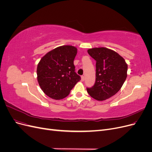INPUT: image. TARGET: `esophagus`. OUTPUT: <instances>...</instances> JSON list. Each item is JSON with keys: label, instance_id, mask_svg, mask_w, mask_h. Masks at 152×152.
Masks as SVG:
<instances>
[{"label": "esophagus", "instance_id": "esophagus-1", "mask_svg": "<svg viewBox=\"0 0 152 152\" xmlns=\"http://www.w3.org/2000/svg\"><path fill=\"white\" fill-rule=\"evenodd\" d=\"M81 80L83 82L84 80V75H82V76H81Z\"/></svg>", "mask_w": 152, "mask_h": 152}]
</instances>
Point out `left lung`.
<instances>
[{
  "label": "left lung",
  "instance_id": "8db88e82",
  "mask_svg": "<svg viewBox=\"0 0 152 152\" xmlns=\"http://www.w3.org/2000/svg\"><path fill=\"white\" fill-rule=\"evenodd\" d=\"M87 53L96 61V82L87 91L92 98L104 101L121 89L127 78V64L114 50L106 48H95Z\"/></svg>",
  "mask_w": 152,
  "mask_h": 152
}]
</instances>
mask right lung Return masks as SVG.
<instances>
[{
    "label": "right lung",
    "mask_w": 152,
    "mask_h": 152,
    "mask_svg": "<svg viewBox=\"0 0 152 152\" xmlns=\"http://www.w3.org/2000/svg\"><path fill=\"white\" fill-rule=\"evenodd\" d=\"M77 49L62 45L53 49L39 61L37 74L41 89L49 98L61 99L70 94L81 78L75 72L73 61Z\"/></svg>",
    "instance_id": "add662e5"
}]
</instances>
